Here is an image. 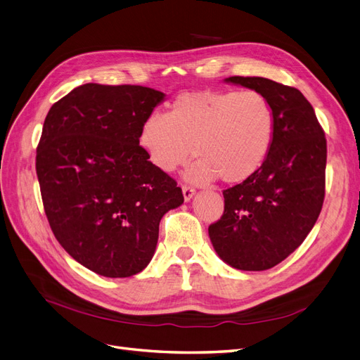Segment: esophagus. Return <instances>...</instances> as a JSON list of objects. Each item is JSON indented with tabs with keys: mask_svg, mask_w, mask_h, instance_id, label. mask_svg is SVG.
I'll return each mask as SVG.
<instances>
[{
	"mask_svg": "<svg viewBox=\"0 0 360 360\" xmlns=\"http://www.w3.org/2000/svg\"><path fill=\"white\" fill-rule=\"evenodd\" d=\"M182 193H184V198L185 202H188L190 198L194 195L195 190L193 187H190V185H182Z\"/></svg>",
	"mask_w": 360,
	"mask_h": 360,
	"instance_id": "34e87169",
	"label": "esophagus"
}]
</instances>
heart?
Segmentation results:
<instances>
[{
  "instance_id": "heart-1",
  "label": "heart",
  "mask_w": 360,
  "mask_h": 360,
  "mask_svg": "<svg viewBox=\"0 0 360 360\" xmlns=\"http://www.w3.org/2000/svg\"><path fill=\"white\" fill-rule=\"evenodd\" d=\"M273 139V106L254 89L184 93L167 114L146 115L138 133L150 162L167 173L187 163L194 146L198 158L187 178L197 184L249 179L264 165Z\"/></svg>"
}]
</instances>
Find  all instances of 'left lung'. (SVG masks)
I'll list each match as a JSON object with an SVG mask.
<instances>
[{
  "mask_svg": "<svg viewBox=\"0 0 360 360\" xmlns=\"http://www.w3.org/2000/svg\"><path fill=\"white\" fill-rule=\"evenodd\" d=\"M225 82L267 96L274 139L255 175L222 191L224 214L209 225V237L231 267L262 271L288 258L314 227L325 198L326 138L298 89L262 77Z\"/></svg>",
  "mask_w": 360,
  "mask_h": 360,
  "instance_id": "obj_1",
  "label": "left lung"
}]
</instances>
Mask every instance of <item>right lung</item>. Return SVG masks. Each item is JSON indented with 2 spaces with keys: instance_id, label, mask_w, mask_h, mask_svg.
Wrapping results in <instances>:
<instances>
[{
  "instance_id": "right-lung-1",
  "label": "right lung",
  "mask_w": 360,
  "mask_h": 360,
  "mask_svg": "<svg viewBox=\"0 0 360 360\" xmlns=\"http://www.w3.org/2000/svg\"><path fill=\"white\" fill-rule=\"evenodd\" d=\"M165 93L89 83L53 103L35 169L56 240L86 269L129 277L151 261L158 225L184 203L182 190L138 143Z\"/></svg>"
}]
</instances>
